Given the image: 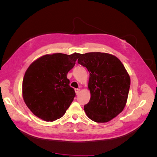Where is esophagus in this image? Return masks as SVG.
Masks as SVG:
<instances>
[{
    "label": "esophagus",
    "instance_id": "1",
    "mask_svg": "<svg viewBox=\"0 0 157 157\" xmlns=\"http://www.w3.org/2000/svg\"><path fill=\"white\" fill-rule=\"evenodd\" d=\"M75 91L76 94L78 95V94H79V92H80V89H78V88H76V89L75 90Z\"/></svg>",
    "mask_w": 157,
    "mask_h": 157
}]
</instances>
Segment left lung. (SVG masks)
Instances as JSON below:
<instances>
[{
  "instance_id": "obj_1",
  "label": "left lung",
  "mask_w": 157,
  "mask_h": 157,
  "mask_svg": "<svg viewBox=\"0 0 157 157\" xmlns=\"http://www.w3.org/2000/svg\"><path fill=\"white\" fill-rule=\"evenodd\" d=\"M78 63L90 73L91 97L84 106L86 115L96 122H107L124 109L130 86V76L116 56L101 52L80 55Z\"/></svg>"
}]
</instances>
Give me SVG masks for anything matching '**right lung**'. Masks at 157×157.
<instances>
[{"label": "right lung", "mask_w": 157, "mask_h": 157, "mask_svg": "<svg viewBox=\"0 0 157 157\" xmlns=\"http://www.w3.org/2000/svg\"><path fill=\"white\" fill-rule=\"evenodd\" d=\"M80 55L46 54L28 67L23 80L22 94L27 107L35 116L51 122L63 117L75 97L67 74Z\"/></svg>", "instance_id": "obj_1"}]
</instances>
